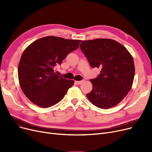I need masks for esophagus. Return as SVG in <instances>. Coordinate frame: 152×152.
Listing matches in <instances>:
<instances>
[{"label": "esophagus", "mask_w": 152, "mask_h": 152, "mask_svg": "<svg viewBox=\"0 0 152 152\" xmlns=\"http://www.w3.org/2000/svg\"><path fill=\"white\" fill-rule=\"evenodd\" d=\"M84 80H82V81H76V83L78 84H81L83 83H84Z\"/></svg>", "instance_id": "esophagus-1"}]
</instances>
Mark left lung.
<instances>
[{"mask_svg":"<svg viewBox=\"0 0 152 152\" xmlns=\"http://www.w3.org/2000/svg\"><path fill=\"white\" fill-rule=\"evenodd\" d=\"M80 49L90 65L101 69L96 78L90 79L93 88L87 97L102 109L116 106L132 86L135 67L132 55L120 43L109 39L83 41Z\"/></svg>","mask_w":152,"mask_h":152,"instance_id":"obj_1","label":"left lung"}]
</instances>
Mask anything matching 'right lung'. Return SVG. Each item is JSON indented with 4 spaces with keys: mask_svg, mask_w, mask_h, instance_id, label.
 Listing matches in <instances>:
<instances>
[{
    "mask_svg": "<svg viewBox=\"0 0 152 152\" xmlns=\"http://www.w3.org/2000/svg\"><path fill=\"white\" fill-rule=\"evenodd\" d=\"M81 40L47 36L36 40L23 52L18 75L21 88L34 104L49 108L60 102L73 80H68L54 72L66 56L77 49Z\"/></svg>",
    "mask_w": 152,
    "mask_h": 152,
    "instance_id": "1",
    "label": "right lung"
}]
</instances>
